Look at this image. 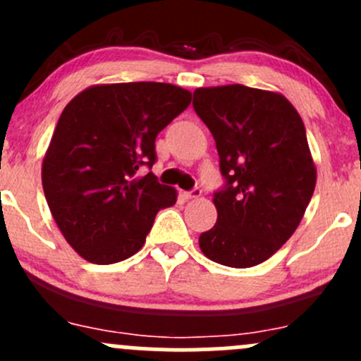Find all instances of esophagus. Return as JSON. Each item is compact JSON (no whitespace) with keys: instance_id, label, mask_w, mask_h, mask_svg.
<instances>
[{"instance_id":"34e87169","label":"esophagus","mask_w":361,"mask_h":361,"mask_svg":"<svg viewBox=\"0 0 361 361\" xmlns=\"http://www.w3.org/2000/svg\"><path fill=\"white\" fill-rule=\"evenodd\" d=\"M200 195H202V190H200V188H193L190 192H185V197H187V199H199Z\"/></svg>"}]
</instances>
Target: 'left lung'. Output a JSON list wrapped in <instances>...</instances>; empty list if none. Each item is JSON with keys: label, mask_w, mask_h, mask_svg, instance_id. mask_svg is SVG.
<instances>
[{"label": "left lung", "mask_w": 361, "mask_h": 361, "mask_svg": "<svg viewBox=\"0 0 361 361\" xmlns=\"http://www.w3.org/2000/svg\"><path fill=\"white\" fill-rule=\"evenodd\" d=\"M193 109L214 136L226 180L200 250L225 267H256L289 240L314 192L305 124L283 94L244 85L197 88Z\"/></svg>", "instance_id": "8db88e82"}]
</instances>
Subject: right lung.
<instances>
[{"label":"right lung","mask_w":361,"mask_h":361,"mask_svg":"<svg viewBox=\"0 0 361 361\" xmlns=\"http://www.w3.org/2000/svg\"><path fill=\"white\" fill-rule=\"evenodd\" d=\"M169 82H114L82 90L66 105L41 180L53 219L82 259L112 264L145 244L155 214L178 192L154 173L155 136L190 105Z\"/></svg>","instance_id":"1"}]
</instances>
